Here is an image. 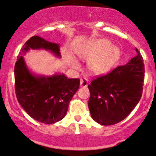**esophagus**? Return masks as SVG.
Segmentation results:
<instances>
[{"label":"esophagus","instance_id":"esophagus-1","mask_svg":"<svg viewBox=\"0 0 156 156\" xmlns=\"http://www.w3.org/2000/svg\"><path fill=\"white\" fill-rule=\"evenodd\" d=\"M88 80H87V78H81L80 80V87H87L88 86Z\"/></svg>","mask_w":156,"mask_h":156}]
</instances>
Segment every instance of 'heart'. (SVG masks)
Returning <instances> with one entry per match:
<instances>
[{"instance_id": "heart-1", "label": "heart", "mask_w": 156, "mask_h": 156, "mask_svg": "<svg viewBox=\"0 0 156 156\" xmlns=\"http://www.w3.org/2000/svg\"><path fill=\"white\" fill-rule=\"evenodd\" d=\"M80 58L91 60L89 69L96 75H101L108 72L113 64L119 58L120 51L119 48L112 46L110 41L100 39L89 42L78 53ZM73 65L77 66L76 60H71Z\"/></svg>"}]
</instances>
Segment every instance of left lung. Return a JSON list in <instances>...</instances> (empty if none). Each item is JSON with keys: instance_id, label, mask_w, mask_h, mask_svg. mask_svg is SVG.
<instances>
[{"instance_id": "8db88e82", "label": "left lung", "mask_w": 156, "mask_h": 156, "mask_svg": "<svg viewBox=\"0 0 156 156\" xmlns=\"http://www.w3.org/2000/svg\"><path fill=\"white\" fill-rule=\"evenodd\" d=\"M125 65L97 77L88 88L89 109L94 121L103 125H115L125 119L141 98L144 64L140 52Z\"/></svg>"}]
</instances>
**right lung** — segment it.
<instances>
[{"label": "right lung", "instance_id": "add662e5", "mask_svg": "<svg viewBox=\"0 0 156 156\" xmlns=\"http://www.w3.org/2000/svg\"><path fill=\"white\" fill-rule=\"evenodd\" d=\"M30 49L50 51L61 57L59 45L34 36L23 44L15 66V93L19 103L35 120L53 124L65 117L69 102L79 88L80 80L58 73L52 76L32 74L22 56Z\"/></svg>", "mask_w": 156, "mask_h": 156}]
</instances>
